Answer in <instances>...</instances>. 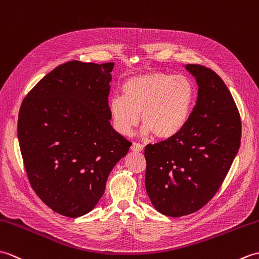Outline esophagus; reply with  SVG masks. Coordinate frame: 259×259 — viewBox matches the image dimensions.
I'll return each mask as SVG.
<instances>
[{
	"mask_svg": "<svg viewBox=\"0 0 259 259\" xmlns=\"http://www.w3.org/2000/svg\"><path fill=\"white\" fill-rule=\"evenodd\" d=\"M131 149L133 152H143V149H144V145L140 144V143H133V145H132Z\"/></svg>",
	"mask_w": 259,
	"mask_h": 259,
	"instance_id": "1",
	"label": "esophagus"
}]
</instances>
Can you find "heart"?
Segmentation results:
<instances>
[{
    "mask_svg": "<svg viewBox=\"0 0 259 259\" xmlns=\"http://www.w3.org/2000/svg\"><path fill=\"white\" fill-rule=\"evenodd\" d=\"M123 97H113L108 111L114 128L127 136L137 124L146 134L169 140L185 128L196 100V89L185 75L153 72L128 78L123 84Z\"/></svg>",
    "mask_w": 259,
    "mask_h": 259,
    "instance_id": "b5f03b06",
    "label": "heart"
}]
</instances>
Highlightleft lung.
Returning a JSON list of instances; mask_svg holds the SVG:
<instances>
[{
	"label": "left lung",
	"instance_id": "1",
	"mask_svg": "<svg viewBox=\"0 0 259 259\" xmlns=\"http://www.w3.org/2000/svg\"><path fill=\"white\" fill-rule=\"evenodd\" d=\"M198 95L187 125L173 139L145 147L146 192L170 217L197 211L214 197L236 156L242 122L231 92L210 68L186 64Z\"/></svg>",
	"mask_w": 259,
	"mask_h": 259
}]
</instances>
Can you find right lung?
Here are the masks:
<instances>
[{"label": "right lung", "instance_id": "right-lung-1", "mask_svg": "<svg viewBox=\"0 0 259 259\" xmlns=\"http://www.w3.org/2000/svg\"><path fill=\"white\" fill-rule=\"evenodd\" d=\"M114 63L71 61L28 92L17 136L28 181L51 209L78 217L93 209L132 143L111 125Z\"/></svg>", "mask_w": 259, "mask_h": 259}]
</instances>
